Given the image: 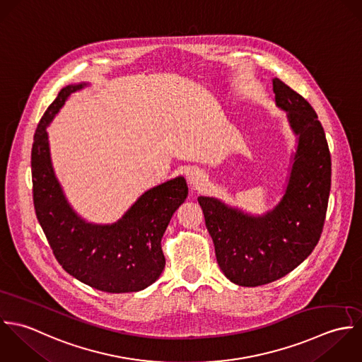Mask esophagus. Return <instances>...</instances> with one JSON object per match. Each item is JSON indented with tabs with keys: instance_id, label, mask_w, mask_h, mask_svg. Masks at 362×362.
I'll return each mask as SVG.
<instances>
[{
	"instance_id": "esophagus-1",
	"label": "esophagus",
	"mask_w": 362,
	"mask_h": 362,
	"mask_svg": "<svg viewBox=\"0 0 362 362\" xmlns=\"http://www.w3.org/2000/svg\"><path fill=\"white\" fill-rule=\"evenodd\" d=\"M187 182L192 185V186H200L203 182H204V175L197 170V169H192L189 173H187Z\"/></svg>"
}]
</instances>
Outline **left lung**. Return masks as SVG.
Wrapping results in <instances>:
<instances>
[{
	"label": "left lung",
	"mask_w": 362,
	"mask_h": 362,
	"mask_svg": "<svg viewBox=\"0 0 362 362\" xmlns=\"http://www.w3.org/2000/svg\"><path fill=\"white\" fill-rule=\"evenodd\" d=\"M273 90L298 136L281 202L264 216L253 217L214 197L197 199L219 269L242 287L273 283L298 267L317 245L327 211L332 159L325 130L309 102L287 83L274 78Z\"/></svg>",
	"instance_id": "8db88e82"
}]
</instances>
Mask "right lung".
<instances>
[{"mask_svg": "<svg viewBox=\"0 0 362 362\" xmlns=\"http://www.w3.org/2000/svg\"><path fill=\"white\" fill-rule=\"evenodd\" d=\"M86 85L63 88L36 129L30 160L35 211L57 262L70 276L103 292H137L159 279L165 267L160 239L189 189L182 176L155 186L110 225L78 217L56 179L46 127L67 98Z\"/></svg>", "mask_w": 362, "mask_h": 362, "instance_id": "obj_1", "label": "right lung"}]
</instances>
